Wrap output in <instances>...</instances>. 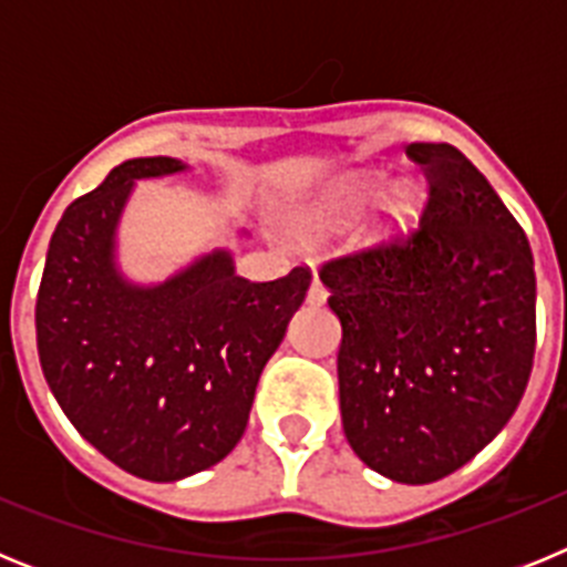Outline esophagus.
<instances>
[{
    "label": "esophagus",
    "instance_id": "1",
    "mask_svg": "<svg viewBox=\"0 0 567 567\" xmlns=\"http://www.w3.org/2000/svg\"><path fill=\"white\" fill-rule=\"evenodd\" d=\"M327 295L329 292H327V287H323V280L315 275L312 287H309V292H307V300L312 303V307H320V303H327Z\"/></svg>",
    "mask_w": 567,
    "mask_h": 567
}]
</instances>
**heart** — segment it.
I'll return each instance as SVG.
<instances>
[{
    "label": "heart",
    "mask_w": 567,
    "mask_h": 567,
    "mask_svg": "<svg viewBox=\"0 0 567 567\" xmlns=\"http://www.w3.org/2000/svg\"><path fill=\"white\" fill-rule=\"evenodd\" d=\"M378 189V175L372 173H352L343 175L338 182L327 184L292 213V224L298 233L315 235V238H340L352 233L354 224L360 221L365 204ZM414 213H417V198L405 184H394L380 195L374 218L369 227H363L369 240H389L403 235L412 227Z\"/></svg>",
    "instance_id": "heart-1"
}]
</instances>
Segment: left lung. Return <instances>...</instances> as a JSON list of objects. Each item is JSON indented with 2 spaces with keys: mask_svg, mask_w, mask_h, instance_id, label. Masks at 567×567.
<instances>
[{
  "mask_svg": "<svg viewBox=\"0 0 567 567\" xmlns=\"http://www.w3.org/2000/svg\"><path fill=\"white\" fill-rule=\"evenodd\" d=\"M429 182L414 233L327 260L349 445L394 483L449 477L503 432L534 365L528 238L452 144H409Z\"/></svg>",
  "mask_w": 567,
  "mask_h": 567,
  "instance_id": "left-lung-1",
  "label": "left lung"
}]
</instances>
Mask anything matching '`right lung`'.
Wrapping results in <instances>:
<instances>
[{
	"label": "right lung",
	"instance_id": "obj_1",
	"mask_svg": "<svg viewBox=\"0 0 567 567\" xmlns=\"http://www.w3.org/2000/svg\"><path fill=\"white\" fill-rule=\"evenodd\" d=\"M133 158L64 209L37 298L39 363L68 420L110 463L173 483L221 463L247 429L255 385L307 298L312 272L235 275L224 249L155 287L115 267L135 178L182 173Z\"/></svg>",
	"mask_w": 567,
	"mask_h": 567
}]
</instances>
